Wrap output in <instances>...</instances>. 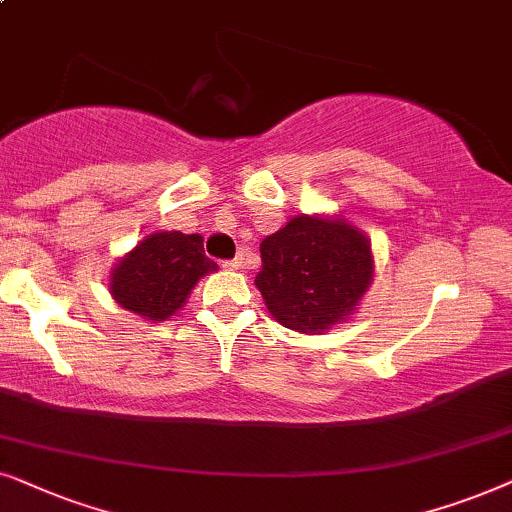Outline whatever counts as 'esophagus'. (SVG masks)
<instances>
[{"label":"esophagus","mask_w":512,"mask_h":512,"mask_svg":"<svg viewBox=\"0 0 512 512\" xmlns=\"http://www.w3.org/2000/svg\"><path fill=\"white\" fill-rule=\"evenodd\" d=\"M243 264H245V255H243V252H238V255L234 257V260L224 262V267H227V269H241Z\"/></svg>","instance_id":"1"}]
</instances>
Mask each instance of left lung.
Here are the masks:
<instances>
[{
  "label": "left lung",
  "mask_w": 512,
  "mask_h": 512,
  "mask_svg": "<svg viewBox=\"0 0 512 512\" xmlns=\"http://www.w3.org/2000/svg\"><path fill=\"white\" fill-rule=\"evenodd\" d=\"M260 252L255 285L274 318L290 330H330L370 288V243L344 220L292 217L264 238Z\"/></svg>",
  "instance_id": "left-lung-1"
}]
</instances>
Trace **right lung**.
Wrapping results in <instances>:
<instances>
[{
  "mask_svg": "<svg viewBox=\"0 0 512 512\" xmlns=\"http://www.w3.org/2000/svg\"><path fill=\"white\" fill-rule=\"evenodd\" d=\"M215 269L199 234L161 231L142 238L117 264L109 292L142 318L166 320L185 304L196 281Z\"/></svg>",
  "mask_w": 512,
  "mask_h": 512,
  "instance_id": "obj_1",
  "label": "right lung"
}]
</instances>
